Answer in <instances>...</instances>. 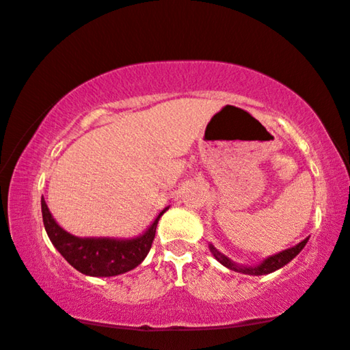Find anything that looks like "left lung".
Segmentation results:
<instances>
[{"instance_id": "1", "label": "left lung", "mask_w": 350, "mask_h": 350, "mask_svg": "<svg viewBox=\"0 0 350 350\" xmlns=\"http://www.w3.org/2000/svg\"><path fill=\"white\" fill-rule=\"evenodd\" d=\"M307 240H309V239L302 240L301 243H297L296 246H293V248H288L285 251H282V253L270 256V258L264 259L262 262L258 264V265H253V267H245V265L235 264L234 260H230L229 258H227V256H224L222 253H219V251L214 248L211 243H209V251H211L214 258H216L222 265H226L227 269L235 270V272H243V273H246V275H267V273L275 272V270L282 269L283 265H286L288 262H290L291 259H295L296 256L301 253L302 248H304V246H306Z\"/></svg>"}]
</instances>
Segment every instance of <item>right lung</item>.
I'll return each mask as SVG.
<instances>
[{"instance_id":"add662e5","label":"right lung","mask_w":350,"mask_h":350,"mask_svg":"<svg viewBox=\"0 0 350 350\" xmlns=\"http://www.w3.org/2000/svg\"><path fill=\"white\" fill-rule=\"evenodd\" d=\"M166 209H163L152 226L136 239H80L68 234L55 222L41 197V213L49 240L72 267L91 277H115L137 267L152 248L157 224Z\"/></svg>"}]
</instances>
